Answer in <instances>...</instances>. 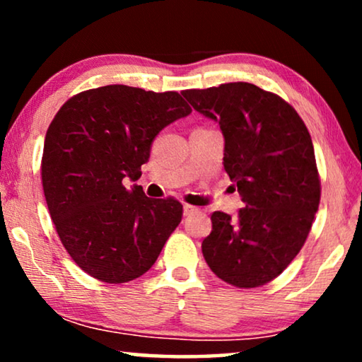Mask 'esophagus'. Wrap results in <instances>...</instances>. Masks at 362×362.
Here are the masks:
<instances>
[{"label": "esophagus", "instance_id": "1", "mask_svg": "<svg viewBox=\"0 0 362 362\" xmlns=\"http://www.w3.org/2000/svg\"><path fill=\"white\" fill-rule=\"evenodd\" d=\"M196 211V207H192V206H189V204H185L182 206V212H185V216H189V214H192V212Z\"/></svg>", "mask_w": 362, "mask_h": 362}]
</instances>
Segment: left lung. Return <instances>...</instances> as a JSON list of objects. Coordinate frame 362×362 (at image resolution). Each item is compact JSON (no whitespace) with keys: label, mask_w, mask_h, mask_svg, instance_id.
Returning a JSON list of instances; mask_svg holds the SVG:
<instances>
[{"label":"left lung","mask_w":362,"mask_h":362,"mask_svg":"<svg viewBox=\"0 0 362 362\" xmlns=\"http://www.w3.org/2000/svg\"><path fill=\"white\" fill-rule=\"evenodd\" d=\"M219 123L224 170L244 201L237 217L216 211L202 240L209 269L255 288L279 276L303 247L320 204L315 150L303 120L284 98L247 82L181 92Z\"/></svg>","instance_id":"8db88e82"}]
</instances>
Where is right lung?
I'll list each match as a JSON object with an SVG mask.
<instances>
[{"instance_id":"right-lung-1","label":"right lung","mask_w":362,"mask_h":362,"mask_svg":"<svg viewBox=\"0 0 362 362\" xmlns=\"http://www.w3.org/2000/svg\"><path fill=\"white\" fill-rule=\"evenodd\" d=\"M177 92L105 86L77 93L47 128L42 187L62 245L93 279L125 284L148 272L182 217L136 181L163 128L187 117Z\"/></svg>"}]
</instances>
